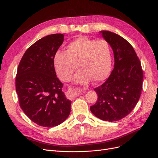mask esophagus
I'll return each instance as SVG.
<instances>
[{"mask_svg": "<svg viewBox=\"0 0 158 158\" xmlns=\"http://www.w3.org/2000/svg\"><path fill=\"white\" fill-rule=\"evenodd\" d=\"M80 93V91H78V90H77V89H72V88L69 89V91H68V94L72 97H76Z\"/></svg>", "mask_w": 158, "mask_h": 158, "instance_id": "esophagus-1", "label": "esophagus"}]
</instances>
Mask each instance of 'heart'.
I'll return each instance as SVG.
<instances>
[{
	"label": "heart",
	"mask_w": 158,
	"mask_h": 158,
	"mask_svg": "<svg viewBox=\"0 0 158 158\" xmlns=\"http://www.w3.org/2000/svg\"><path fill=\"white\" fill-rule=\"evenodd\" d=\"M67 51H57L53 57L56 73L61 80L71 79L78 67L80 69L74 80L85 84L104 80L111 69V53L109 44L105 40L80 36L69 42Z\"/></svg>",
	"instance_id": "b5f03b06"
}]
</instances>
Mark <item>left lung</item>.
<instances>
[{"label":"left lung","instance_id":"8db88e82","mask_svg":"<svg viewBox=\"0 0 158 158\" xmlns=\"http://www.w3.org/2000/svg\"><path fill=\"white\" fill-rule=\"evenodd\" d=\"M112 48L114 67L109 77L94 90L97 94L91 112L102 120H120L131 112L139 100L143 88V71L133 46L119 35L101 31Z\"/></svg>","mask_w":158,"mask_h":158}]
</instances>
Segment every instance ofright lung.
<instances>
[{"instance_id":"1","label":"right lung","mask_w":158,"mask_h":158,"mask_svg":"<svg viewBox=\"0 0 158 158\" xmlns=\"http://www.w3.org/2000/svg\"><path fill=\"white\" fill-rule=\"evenodd\" d=\"M63 40V34L42 38L27 49L18 65L15 89L20 107L40 126H57L70 112L71 101L62 91L53 64L54 54Z\"/></svg>"}]
</instances>
